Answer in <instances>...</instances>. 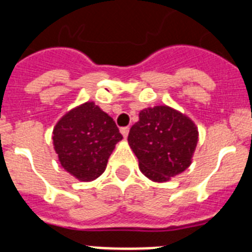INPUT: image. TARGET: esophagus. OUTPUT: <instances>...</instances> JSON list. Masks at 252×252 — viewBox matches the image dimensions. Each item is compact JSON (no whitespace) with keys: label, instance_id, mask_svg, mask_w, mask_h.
Segmentation results:
<instances>
[{"label":"esophagus","instance_id":"1","mask_svg":"<svg viewBox=\"0 0 252 252\" xmlns=\"http://www.w3.org/2000/svg\"><path fill=\"white\" fill-rule=\"evenodd\" d=\"M128 131H130V128H128V127H122L121 130H120V132H121L122 136L126 139V137H127V135H128Z\"/></svg>","mask_w":252,"mask_h":252}]
</instances>
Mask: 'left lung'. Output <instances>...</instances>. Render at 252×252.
Wrapping results in <instances>:
<instances>
[{"mask_svg": "<svg viewBox=\"0 0 252 252\" xmlns=\"http://www.w3.org/2000/svg\"><path fill=\"white\" fill-rule=\"evenodd\" d=\"M127 141L139 159L142 174L164 183L190 166L198 144V127L173 107H148L140 111Z\"/></svg>", "mask_w": 252, "mask_h": 252, "instance_id": "obj_1", "label": "left lung"}]
</instances>
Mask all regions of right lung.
<instances>
[{"label": "right lung", "mask_w": 252, "mask_h": 252, "mask_svg": "<svg viewBox=\"0 0 252 252\" xmlns=\"http://www.w3.org/2000/svg\"><path fill=\"white\" fill-rule=\"evenodd\" d=\"M121 140L112 117L92 101L68 111L53 130V145L60 165L79 182L97 179Z\"/></svg>", "instance_id": "1"}]
</instances>
